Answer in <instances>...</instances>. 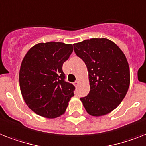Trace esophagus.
Segmentation results:
<instances>
[{"instance_id": "esophagus-1", "label": "esophagus", "mask_w": 146, "mask_h": 146, "mask_svg": "<svg viewBox=\"0 0 146 146\" xmlns=\"http://www.w3.org/2000/svg\"><path fill=\"white\" fill-rule=\"evenodd\" d=\"M73 85H75V86H77V85H79V81H78V80H76V81L74 82H73Z\"/></svg>"}]
</instances>
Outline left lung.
<instances>
[{"instance_id": "8db88e82", "label": "left lung", "mask_w": 146, "mask_h": 146, "mask_svg": "<svg viewBox=\"0 0 146 146\" xmlns=\"http://www.w3.org/2000/svg\"><path fill=\"white\" fill-rule=\"evenodd\" d=\"M88 72L90 92L81 98L86 112L95 117L109 114L121 103L128 91V62L121 48L106 38H92L73 44Z\"/></svg>"}]
</instances>
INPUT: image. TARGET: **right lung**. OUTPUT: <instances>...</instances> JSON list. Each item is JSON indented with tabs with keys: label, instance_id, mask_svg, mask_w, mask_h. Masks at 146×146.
I'll return each mask as SVG.
<instances>
[{
	"label": "right lung",
	"instance_id": "1",
	"mask_svg": "<svg viewBox=\"0 0 146 146\" xmlns=\"http://www.w3.org/2000/svg\"><path fill=\"white\" fill-rule=\"evenodd\" d=\"M72 44L40 42L28 51L19 70V86L25 104L36 114L54 118L64 114L75 87L64 81L63 64Z\"/></svg>",
	"mask_w": 146,
	"mask_h": 146
}]
</instances>
